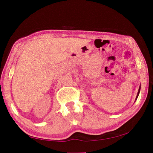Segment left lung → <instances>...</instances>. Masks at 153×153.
<instances>
[{
    "instance_id": "1",
    "label": "left lung",
    "mask_w": 153,
    "mask_h": 153,
    "mask_svg": "<svg viewBox=\"0 0 153 153\" xmlns=\"http://www.w3.org/2000/svg\"><path fill=\"white\" fill-rule=\"evenodd\" d=\"M140 88H141V87H140V89H139V90H138V93H137V96H136V99H137V97H138V95H139V94H140Z\"/></svg>"
}]
</instances>
